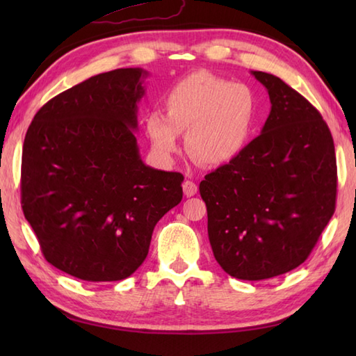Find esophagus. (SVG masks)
I'll list each match as a JSON object with an SVG mask.
<instances>
[{
  "label": "esophagus",
  "mask_w": 356,
  "mask_h": 356,
  "mask_svg": "<svg viewBox=\"0 0 356 356\" xmlns=\"http://www.w3.org/2000/svg\"><path fill=\"white\" fill-rule=\"evenodd\" d=\"M182 188H184V193H185L186 197H191V195H194L195 193H197V185H195L194 182H191V180H185Z\"/></svg>",
  "instance_id": "34e87169"
}]
</instances>
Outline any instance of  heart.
Wrapping results in <instances>:
<instances>
[{
    "mask_svg": "<svg viewBox=\"0 0 356 356\" xmlns=\"http://www.w3.org/2000/svg\"><path fill=\"white\" fill-rule=\"evenodd\" d=\"M165 111L145 119L148 138L161 156H172L186 131V151L205 166L236 161L248 147L257 116V101L245 84H231L208 72L180 79L165 96Z\"/></svg>",
    "mask_w": 356,
    "mask_h": 356,
    "instance_id": "obj_1",
    "label": "heart"
}]
</instances>
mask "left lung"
I'll use <instances>...</instances> for the list:
<instances>
[{"mask_svg":"<svg viewBox=\"0 0 356 356\" xmlns=\"http://www.w3.org/2000/svg\"><path fill=\"white\" fill-rule=\"evenodd\" d=\"M270 113L236 161L200 182L217 263L240 280H266L303 263L334 216L337 159L320 111L280 78L251 72Z\"/></svg>","mask_w":356,"mask_h":356,"instance_id":"obj_1","label":"left lung"}]
</instances>
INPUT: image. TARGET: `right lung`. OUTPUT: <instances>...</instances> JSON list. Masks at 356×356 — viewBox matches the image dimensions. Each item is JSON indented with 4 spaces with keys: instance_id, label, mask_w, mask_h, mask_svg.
<instances>
[{
    "instance_id": "1",
    "label": "right lung",
    "mask_w": 356,
    "mask_h": 356,
    "mask_svg": "<svg viewBox=\"0 0 356 356\" xmlns=\"http://www.w3.org/2000/svg\"><path fill=\"white\" fill-rule=\"evenodd\" d=\"M142 69L96 74L42 105L21 163V205L53 266L118 282L147 259L156 223L182 200L184 176L142 162Z\"/></svg>"
}]
</instances>
